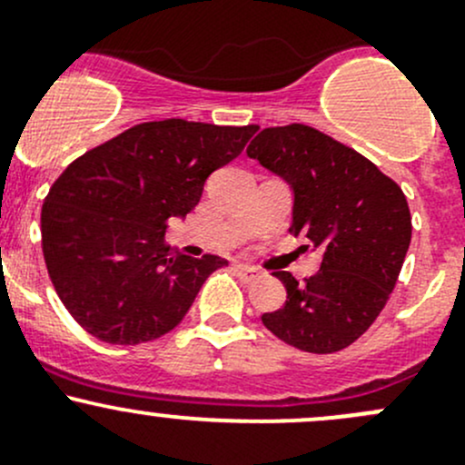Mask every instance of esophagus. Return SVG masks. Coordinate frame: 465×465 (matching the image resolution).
Returning a JSON list of instances; mask_svg holds the SVG:
<instances>
[{"instance_id": "1", "label": "esophagus", "mask_w": 465, "mask_h": 465, "mask_svg": "<svg viewBox=\"0 0 465 465\" xmlns=\"http://www.w3.org/2000/svg\"><path fill=\"white\" fill-rule=\"evenodd\" d=\"M234 273H237L242 280H246V282H248V280L260 278V271H257L255 266L243 264V262H237V264H234Z\"/></svg>"}]
</instances>
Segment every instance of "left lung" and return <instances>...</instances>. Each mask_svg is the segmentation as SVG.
Masks as SVG:
<instances>
[{
	"instance_id": "8db88e82",
	"label": "left lung",
	"mask_w": 465,
	"mask_h": 465,
	"mask_svg": "<svg viewBox=\"0 0 465 465\" xmlns=\"http://www.w3.org/2000/svg\"><path fill=\"white\" fill-rule=\"evenodd\" d=\"M246 153L287 183L289 231L321 251V269L305 284L275 271L287 301L262 314V323L298 351H343L393 292L411 242L407 199L371 160L302 124L264 128Z\"/></svg>"
}]
</instances>
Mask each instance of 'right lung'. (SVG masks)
Wrapping results in <instances>:
<instances>
[{
  "label": "right lung",
  "instance_id": "1",
  "mask_svg": "<svg viewBox=\"0 0 465 465\" xmlns=\"http://www.w3.org/2000/svg\"><path fill=\"white\" fill-rule=\"evenodd\" d=\"M257 126L163 119L128 128L58 176L43 205V252L63 305L114 346L176 328L201 284L228 262L164 243L169 219L196 208L213 172Z\"/></svg>",
  "mask_w": 465,
  "mask_h": 465
}]
</instances>
